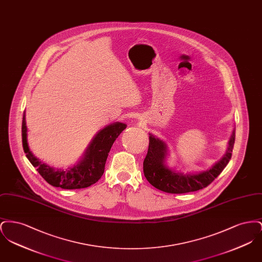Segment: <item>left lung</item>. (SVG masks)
Returning <instances> with one entry per match:
<instances>
[{"label":"left lung","mask_w":262,"mask_h":262,"mask_svg":"<svg viewBox=\"0 0 262 262\" xmlns=\"http://www.w3.org/2000/svg\"><path fill=\"white\" fill-rule=\"evenodd\" d=\"M236 127L233 128L224 156L207 170L183 173L167 165L169 149L165 141L149 134V146L143 161V173L146 180L156 188L168 193H186L207 187L224 170L232 157Z\"/></svg>","instance_id":"left-lung-1"}]
</instances>
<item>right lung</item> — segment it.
<instances>
[{
  "mask_svg": "<svg viewBox=\"0 0 262 262\" xmlns=\"http://www.w3.org/2000/svg\"><path fill=\"white\" fill-rule=\"evenodd\" d=\"M125 127L126 125L124 123L115 122L101 128L75 165L67 169H60L41 162L29 149L25 112L21 125L23 146L29 162L37 168L38 173L51 186L62 187L63 189L84 188L95 184L102 177L113 143Z\"/></svg>",
  "mask_w": 262,
  "mask_h": 262,
  "instance_id": "1",
  "label": "right lung"
}]
</instances>
